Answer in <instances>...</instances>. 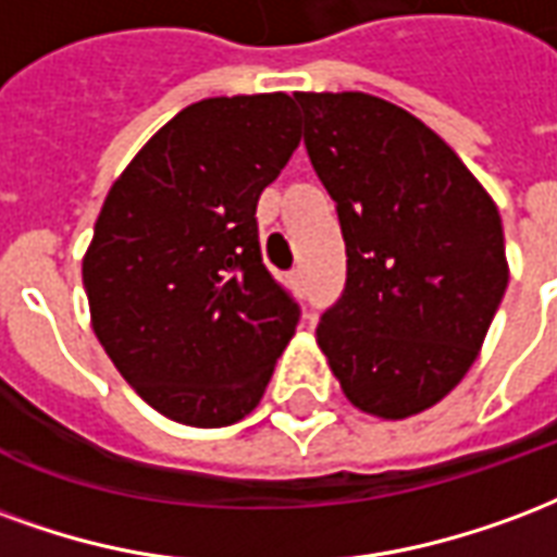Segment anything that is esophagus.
Here are the masks:
<instances>
[{
    "mask_svg": "<svg viewBox=\"0 0 557 557\" xmlns=\"http://www.w3.org/2000/svg\"><path fill=\"white\" fill-rule=\"evenodd\" d=\"M302 275H306L302 273V267H296L294 273L287 275V278H290V287H299V284H302Z\"/></svg>",
    "mask_w": 557,
    "mask_h": 557,
    "instance_id": "1",
    "label": "esophagus"
}]
</instances>
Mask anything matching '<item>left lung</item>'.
<instances>
[{
  "mask_svg": "<svg viewBox=\"0 0 557 557\" xmlns=\"http://www.w3.org/2000/svg\"><path fill=\"white\" fill-rule=\"evenodd\" d=\"M296 100L347 246L320 350L352 407L385 421L418 416L472 368L505 296L498 207L407 109L364 91Z\"/></svg>",
  "mask_w": 557,
  "mask_h": 557,
  "instance_id": "left-lung-1",
  "label": "left lung"
}]
</instances>
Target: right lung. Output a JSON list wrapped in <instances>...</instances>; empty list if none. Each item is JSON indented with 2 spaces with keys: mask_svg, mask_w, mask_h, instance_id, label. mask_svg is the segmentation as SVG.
Wrapping results in <instances>:
<instances>
[{
  "mask_svg": "<svg viewBox=\"0 0 557 557\" xmlns=\"http://www.w3.org/2000/svg\"><path fill=\"white\" fill-rule=\"evenodd\" d=\"M294 97H207L129 160L83 284L97 341L136 395L189 428L261 404L299 306L261 261L258 198L299 145Z\"/></svg>",
  "mask_w": 557,
  "mask_h": 557,
  "instance_id": "obj_1",
  "label": "right lung"
}]
</instances>
